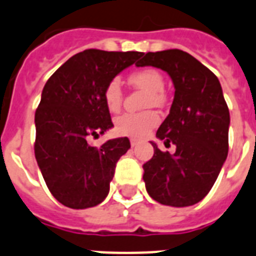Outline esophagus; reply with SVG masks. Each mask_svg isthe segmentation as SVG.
<instances>
[{"mask_svg": "<svg viewBox=\"0 0 256 256\" xmlns=\"http://www.w3.org/2000/svg\"><path fill=\"white\" fill-rule=\"evenodd\" d=\"M140 140H137V138H130V145H132V146H137V145H140Z\"/></svg>", "mask_w": 256, "mask_h": 256, "instance_id": "obj_1", "label": "esophagus"}]
</instances>
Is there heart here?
I'll use <instances>...</instances> for the list:
<instances>
[{
    "instance_id": "b5f03b06",
    "label": "heart",
    "mask_w": 256,
    "mask_h": 256,
    "mask_svg": "<svg viewBox=\"0 0 256 256\" xmlns=\"http://www.w3.org/2000/svg\"><path fill=\"white\" fill-rule=\"evenodd\" d=\"M130 82L133 86L152 94L148 99L146 106H158L164 100L162 92L164 90V76L153 68H144L132 72L130 74ZM103 98L107 108L111 112H118L123 102V92L118 78H112L107 84L103 92ZM158 116L153 111L140 114H124L115 122V130L123 136L142 138L158 124Z\"/></svg>"
}]
</instances>
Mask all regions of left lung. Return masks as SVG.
Instances as JSON below:
<instances>
[{"label":"left lung","instance_id":"obj_1","mask_svg":"<svg viewBox=\"0 0 256 256\" xmlns=\"http://www.w3.org/2000/svg\"><path fill=\"white\" fill-rule=\"evenodd\" d=\"M136 65L160 68L175 88L156 136L176 150L162 152L150 141L154 154L142 166L148 194L164 206H194L210 191L229 152L230 115L218 78L180 50L148 52Z\"/></svg>","mask_w":256,"mask_h":256}]
</instances>
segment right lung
<instances>
[{"mask_svg":"<svg viewBox=\"0 0 256 256\" xmlns=\"http://www.w3.org/2000/svg\"><path fill=\"white\" fill-rule=\"evenodd\" d=\"M141 52L86 50L50 76L35 112V158L50 194L62 206L85 209L108 195L116 162L130 148L126 137L88 145L112 128L103 92Z\"/></svg>","mask_w":256,"mask_h":256,"instance_id":"obj_1","label":"right lung"}]
</instances>
